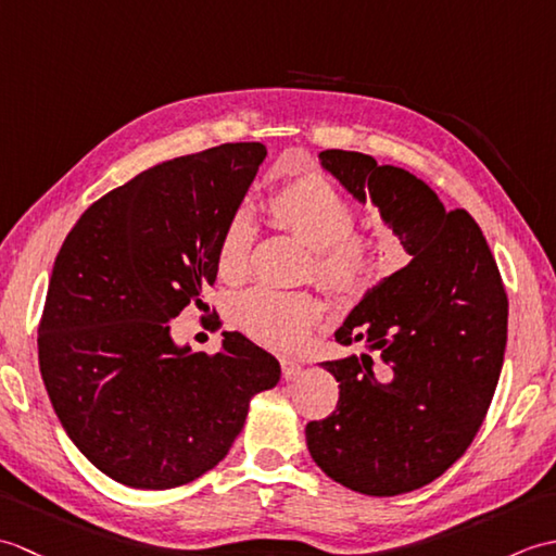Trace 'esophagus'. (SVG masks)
<instances>
[{
    "label": "esophagus",
    "mask_w": 556,
    "mask_h": 556,
    "mask_svg": "<svg viewBox=\"0 0 556 556\" xmlns=\"http://www.w3.org/2000/svg\"><path fill=\"white\" fill-rule=\"evenodd\" d=\"M281 363V375H285V380H293V377L301 375V363L296 358H279Z\"/></svg>",
    "instance_id": "obj_1"
}]
</instances>
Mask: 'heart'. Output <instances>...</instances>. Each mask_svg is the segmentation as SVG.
Wrapping results in <instances>:
<instances>
[{"label": "heart", "mask_w": 556, "mask_h": 556, "mask_svg": "<svg viewBox=\"0 0 556 556\" xmlns=\"http://www.w3.org/2000/svg\"><path fill=\"white\" fill-rule=\"evenodd\" d=\"M269 210L281 227L313 248V275L339 293H356L370 285L380 267V245L368 233L351 231L353 207L339 188L320 174H301L277 188ZM251 227L233 215L219 241V271L239 275L245 265ZM320 301L308 291L257 287L236 305L248 334L271 346H289L320 317Z\"/></svg>", "instance_id": "heart-1"}]
</instances>
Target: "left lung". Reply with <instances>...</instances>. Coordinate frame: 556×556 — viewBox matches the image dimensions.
<instances>
[{"label": "left lung", "instance_id": "1", "mask_svg": "<svg viewBox=\"0 0 556 556\" xmlns=\"http://www.w3.org/2000/svg\"><path fill=\"white\" fill-rule=\"evenodd\" d=\"M320 167L404 245L410 263L365 289L334 339L381 356L327 361L337 410L308 422L313 460L341 485L394 497L440 478L473 442L497 387L509 303L480 227L394 164L323 150Z\"/></svg>", "mask_w": 556, "mask_h": 556}]
</instances>
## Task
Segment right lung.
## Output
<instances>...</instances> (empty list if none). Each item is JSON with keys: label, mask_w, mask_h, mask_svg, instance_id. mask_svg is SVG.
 <instances>
[{"label": "right lung", "mask_w": 556, "mask_h": 556, "mask_svg": "<svg viewBox=\"0 0 556 556\" xmlns=\"http://www.w3.org/2000/svg\"><path fill=\"white\" fill-rule=\"evenodd\" d=\"M263 143H224L155 164L83 212L54 260L38 356L71 442L136 490L191 482L227 456L251 399L279 361L241 332L217 356L172 337L203 305L219 241L239 212Z\"/></svg>", "instance_id": "obj_1"}]
</instances>
